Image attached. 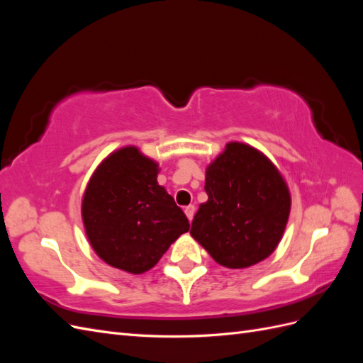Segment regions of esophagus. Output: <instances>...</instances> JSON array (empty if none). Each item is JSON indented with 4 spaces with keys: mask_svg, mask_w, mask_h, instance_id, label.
Returning <instances> with one entry per match:
<instances>
[{
    "mask_svg": "<svg viewBox=\"0 0 363 363\" xmlns=\"http://www.w3.org/2000/svg\"><path fill=\"white\" fill-rule=\"evenodd\" d=\"M184 213H186V216H188L189 223H192L194 215H195V206H188V207H184Z\"/></svg>",
    "mask_w": 363,
    "mask_h": 363,
    "instance_id": "obj_1",
    "label": "esophagus"
}]
</instances>
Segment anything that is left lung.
<instances>
[{
  "mask_svg": "<svg viewBox=\"0 0 363 363\" xmlns=\"http://www.w3.org/2000/svg\"><path fill=\"white\" fill-rule=\"evenodd\" d=\"M208 196L195 213L191 235L219 265L247 268L280 242L291 211L288 186L259 152L232 142L206 171Z\"/></svg>",
  "mask_w": 363,
  "mask_h": 363,
  "instance_id": "1",
  "label": "left lung"
}]
</instances>
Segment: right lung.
<instances>
[{
    "label": "right lung",
    "mask_w": 363,
    "mask_h": 363,
    "mask_svg": "<svg viewBox=\"0 0 363 363\" xmlns=\"http://www.w3.org/2000/svg\"><path fill=\"white\" fill-rule=\"evenodd\" d=\"M83 223L95 252L131 274L152 268L189 221L157 184V163L127 147L108 156L87 184Z\"/></svg>",
    "instance_id": "add662e5"
}]
</instances>
